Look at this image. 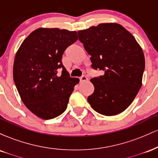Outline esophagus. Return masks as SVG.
Segmentation results:
<instances>
[{
	"instance_id": "34e87169",
	"label": "esophagus",
	"mask_w": 158,
	"mask_h": 158,
	"mask_svg": "<svg viewBox=\"0 0 158 158\" xmlns=\"http://www.w3.org/2000/svg\"><path fill=\"white\" fill-rule=\"evenodd\" d=\"M79 79H80L81 82H82V81H88V78L85 75H83V76H81V77L80 78H79Z\"/></svg>"
}]
</instances>
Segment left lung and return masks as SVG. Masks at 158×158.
Returning <instances> with one entry per match:
<instances>
[{
  "mask_svg": "<svg viewBox=\"0 0 158 158\" xmlns=\"http://www.w3.org/2000/svg\"><path fill=\"white\" fill-rule=\"evenodd\" d=\"M79 40L91 57V68L103 70L90 81L94 92L88 102L106 116L117 115L133 102L142 85L145 58L133 35L118 23H100L78 31Z\"/></svg>",
  "mask_w": 158,
  "mask_h": 158,
  "instance_id": "8db88e82",
  "label": "left lung"
}]
</instances>
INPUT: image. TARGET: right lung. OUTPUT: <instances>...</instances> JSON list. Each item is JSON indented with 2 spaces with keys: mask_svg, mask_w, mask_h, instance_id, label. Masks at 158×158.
Masks as SVG:
<instances>
[{
  "mask_svg": "<svg viewBox=\"0 0 158 158\" xmlns=\"http://www.w3.org/2000/svg\"><path fill=\"white\" fill-rule=\"evenodd\" d=\"M77 39L76 31L39 28L28 35L16 53L15 86L27 108L40 118H55L68 107L79 80L70 77L61 59L64 50Z\"/></svg>",
  "mask_w": 158,
  "mask_h": 158,
  "instance_id": "1",
  "label": "right lung"
}]
</instances>
